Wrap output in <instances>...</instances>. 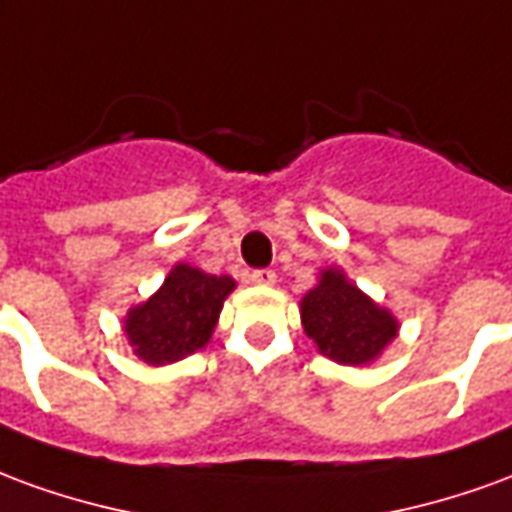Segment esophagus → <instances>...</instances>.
Returning <instances> with one entry per match:
<instances>
[{"label": "esophagus", "instance_id": "1", "mask_svg": "<svg viewBox=\"0 0 512 512\" xmlns=\"http://www.w3.org/2000/svg\"><path fill=\"white\" fill-rule=\"evenodd\" d=\"M249 282L252 285H260V288H268V285H274L277 282V274L274 271H268V268H257L249 274Z\"/></svg>", "mask_w": 512, "mask_h": 512}]
</instances>
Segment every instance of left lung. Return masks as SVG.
<instances>
[{
	"instance_id": "8db88e82",
	"label": "left lung",
	"mask_w": 512,
	"mask_h": 512,
	"mask_svg": "<svg viewBox=\"0 0 512 512\" xmlns=\"http://www.w3.org/2000/svg\"><path fill=\"white\" fill-rule=\"evenodd\" d=\"M301 323L321 354L340 365H367L397 334V321L340 271H323L301 301Z\"/></svg>"
}]
</instances>
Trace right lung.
<instances>
[{
  "instance_id": "obj_1",
  "label": "right lung",
  "mask_w": 512,
  "mask_h": 512,
  "mask_svg": "<svg viewBox=\"0 0 512 512\" xmlns=\"http://www.w3.org/2000/svg\"><path fill=\"white\" fill-rule=\"evenodd\" d=\"M230 277L202 274L200 268L175 266L156 296L128 312L126 334L134 354L147 365H169L200 351L211 332L227 293Z\"/></svg>"
}]
</instances>
